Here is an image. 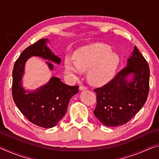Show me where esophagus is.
<instances>
[{
  "label": "esophagus",
  "instance_id": "obj_1",
  "mask_svg": "<svg viewBox=\"0 0 159 159\" xmlns=\"http://www.w3.org/2000/svg\"><path fill=\"white\" fill-rule=\"evenodd\" d=\"M87 89H88V88L86 87V86H84L83 85L79 86V90H87Z\"/></svg>",
  "mask_w": 159,
  "mask_h": 159
}]
</instances>
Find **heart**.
<instances>
[{
    "instance_id": "heart-1",
    "label": "heart",
    "mask_w": 159,
    "mask_h": 159,
    "mask_svg": "<svg viewBox=\"0 0 159 159\" xmlns=\"http://www.w3.org/2000/svg\"><path fill=\"white\" fill-rule=\"evenodd\" d=\"M72 58L64 60V69L71 76H77L88 70V79L95 85L104 84L111 80L120 64V57L108 45L92 43L75 51Z\"/></svg>"
}]
</instances>
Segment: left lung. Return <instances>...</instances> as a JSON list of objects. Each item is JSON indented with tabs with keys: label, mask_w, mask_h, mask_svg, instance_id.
I'll list each match as a JSON object with an SVG mask.
<instances>
[{
	"label": "left lung",
	"mask_w": 159,
	"mask_h": 159,
	"mask_svg": "<svg viewBox=\"0 0 159 159\" xmlns=\"http://www.w3.org/2000/svg\"><path fill=\"white\" fill-rule=\"evenodd\" d=\"M130 75L133 78L128 81ZM149 76V64L134 46L125 68L107 84L94 90L97 95L94 114L99 121L109 127L130 121L147 101Z\"/></svg>",
	"instance_id": "1"
}]
</instances>
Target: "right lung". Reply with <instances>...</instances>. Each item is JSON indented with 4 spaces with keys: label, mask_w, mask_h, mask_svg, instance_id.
Returning <instances> with one entry per match:
<instances>
[{
    "label": "right lung",
    "mask_w": 159,
    "mask_h": 159,
    "mask_svg": "<svg viewBox=\"0 0 159 159\" xmlns=\"http://www.w3.org/2000/svg\"><path fill=\"white\" fill-rule=\"evenodd\" d=\"M42 39L21 53L12 71V98L17 108L33 124L44 128L55 126L66 112L70 99L79 92V86L64 84L59 78L52 77L47 84L29 92L23 88L21 79L26 61L31 56H38L60 64L61 59L55 55ZM50 70L52 63L47 61Z\"/></svg>",
    "instance_id": "right-lung-1"
}]
</instances>
